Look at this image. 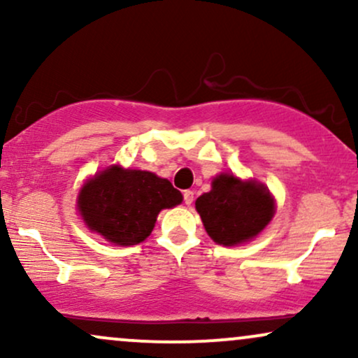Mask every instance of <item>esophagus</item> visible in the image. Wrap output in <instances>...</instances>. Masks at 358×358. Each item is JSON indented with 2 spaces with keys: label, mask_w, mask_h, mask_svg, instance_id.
I'll return each instance as SVG.
<instances>
[{
  "label": "esophagus",
  "mask_w": 358,
  "mask_h": 358,
  "mask_svg": "<svg viewBox=\"0 0 358 358\" xmlns=\"http://www.w3.org/2000/svg\"><path fill=\"white\" fill-rule=\"evenodd\" d=\"M183 202H185V205H192L193 203V192L192 190H185L183 192Z\"/></svg>",
  "instance_id": "obj_1"
}]
</instances>
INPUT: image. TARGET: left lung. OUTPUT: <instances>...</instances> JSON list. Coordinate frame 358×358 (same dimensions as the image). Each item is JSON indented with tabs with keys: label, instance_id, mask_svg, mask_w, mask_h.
<instances>
[{
	"label": "left lung",
	"instance_id": "8db88e82",
	"mask_svg": "<svg viewBox=\"0 0 358 358\" xmlns=\"http://www.w3.org/2000/svg\"><path fill=\"white\" fill-rule=\"evenodd\" d=\"M203 227L213 242L237 245L252 241L274 215V199L268 188L256 180L220 173L212 182V190L195 202Z\"/></svg>",
	"mask_w": 358,
	"mask_h": 358
}]
</instances>
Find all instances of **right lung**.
<instances>
[{
	"mask_svg": "<svg viewBox=\"0 0 358 358\" xmlns=\"http://www.w3.org/2000/svg\"><path fill=\"white\" fill-rule=\"evenodd\" d=\"M183 195L151 171L113 165L89 178L77 196L85 225L116 245H136L150 236L158 213Z\"/></svg>",
	"mask_w": 358,
	"mask_h": 358,
	"instance_id": "obj_1",
	"label": "right lung"
}]
</instances>
